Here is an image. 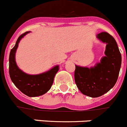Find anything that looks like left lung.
I'll use <instances>...</instances> for the list:
<instances>
[{
    "label": "left lung",
    "mask_w": 127,
    "mask_h": 127,
    "mask_svg": "<svg viewBox=\"0 0 127 127\" xmlns=\"http://www.w3.org/2000/svg\"><path fill=\"white\" fill-rule=\"evenodd\" d=\"M97 37L106 44L105 56L94 67L76 65L74 72L77 88L93 98L102 96L115 85L122 64V55L114 37L105 32L97 34Z\"/></svg>",
    "instance_id": "8db88e82"
}]
</instances>
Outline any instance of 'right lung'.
<instances>
[{"label": "right lung", "instance_id": "right-lung-1", "mask_svg": "<svg viewBox=\"0 0 127 127\" xmlns=\"http://www.w3.org/2000/svg\"><path fill=\"white\" fill-rule=\"evenodd\" d=\"M30 31L26 32L18 38L16 44L11 49L9 54V72L11 79L16 87L25 95L29 97H38L44 95L51 88L54 77L59 70L56 65L48 71L36 75H30L20 70L15 61V53L20 40Z\"/></svg>", "mask_w": 127, "mask_h": 127}]
</instances>
